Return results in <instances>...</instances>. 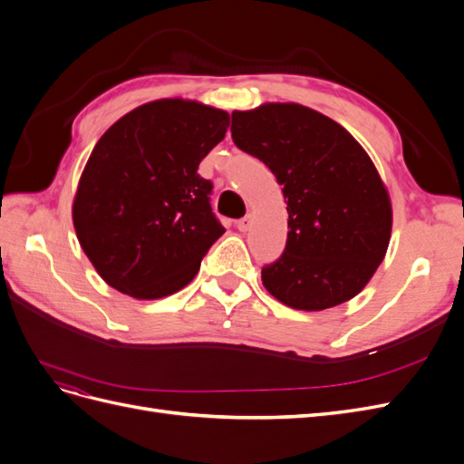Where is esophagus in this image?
<instances>
[{
  "mask_svg": "<svg viewBox=\"0 0 464 464\" xmlns=\"http://www.w3.org/2000/svg\"><path fill=\"white\" fill-rule=\"evenodd\" d=\"M236 227H237V230H240V232H246L251 227V217L246 215L244 218H240V220L236 222Z\"/></svg>",
  "mask_w": 464,
  "mask_h": 464,
  "instance_id": "1",
  "label": "esophagus"
}]
</instances>
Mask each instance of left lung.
Masks as SVG:
<instances>
[{"instance_id": "obj_1", "label": "left lung", "mask_w": 464, "mask_h": 464, "mask_svg": "<svg viewBox=\"0 0 464 464\" xmlns=\"http://www.w3.org/2000/svg\"><path fill=\"white\" fill-rule=\"evenodd\" d=\"M230 131L237 149L269 166L286 201V247L263 266V286L304 312L354 298L383 261L392 224L368 152L343 125L290 102L236 110Z\"/></svg>"}]
</instances>
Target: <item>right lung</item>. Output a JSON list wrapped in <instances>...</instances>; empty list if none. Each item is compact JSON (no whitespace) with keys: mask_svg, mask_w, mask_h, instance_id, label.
Instances as JSON below:
<instances>
[{"mask_svg":"<svg viewBox=\"0 0 464 464\" xmlns=\"http://www.w3.org/2000/svg\"><path fill=\"white\" fill-rule=\"evenodd\" d=\"M230 125L224 110L162 98L98 139L79 179L73 227L106 283L137 300L188 286L224 227L199 162Z\"/></svg>","mask_w":464,"mask_h":464,"instance_id":"add662e5","label":"right lung"}]
</instances>
